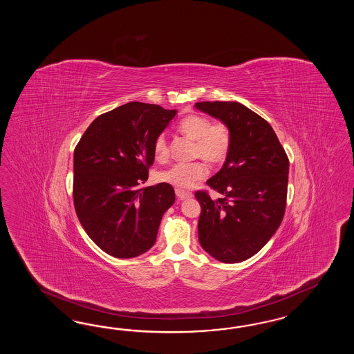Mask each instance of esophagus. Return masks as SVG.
Wrapping results in <instances>:
<instances>
[{"instance_id":"esophagus-1","label":"esophagus","mask_w":354,"mask_h":354,"mask_svg":"<svg viewBox=\"0 0 354 354\" xmlns=\"http://www.w3.org/2000/svg\"><path fill=\"white\" fill-rule=\"evenodd\" d=\"M175 193H176V197L179 198V200H185V198H191L193 194L191 192H185V191H182V189H175Z\"/></svg>"}]
</instances>
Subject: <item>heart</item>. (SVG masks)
Masks as SVG:
<instances>
[{
    "instance_id": "heart-1",
    "label": "heart",
    "mask_w": 354,
    "mask_h": 354,
    "mask_svg": "<svg viewBox=\"0 0 354 354\" xmlns=\"http://www.w3.org/2000/svg\"><path fill=\"white\" fill-rule=\"evenodd\" d=\"M179 131L187 138L196 141L193 150L194 158H203L210 165L225 162L231 148V133L223 123H213L209 118L198 114H189L179 122ZM153 154L158 162L169 158V141L165 135H158L153 144ZM207 175L204 162L175 163L169 169L157 174V180L169 184L178 189H188Z\"/></svg>"
}]
</instances>
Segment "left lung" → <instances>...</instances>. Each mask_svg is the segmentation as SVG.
I'll return each mask as SVG.
<instances>
[{"label":"left lung","instance_id":"obj_1","mask_svg":"<svg viewBox=\"0 0 354 354\" xmlns=\"http://www.w3.org/2000/svg\"><path fill=\"white\" fill-rule=\"evenodd\" d=\"M194 106L219 119L231 133L223 167L206 182L221 197L194 193L201 205L198 241L215 259L237 263L265 247L281 223L290 161L272 127L240 102L205 101Z\"/></svg>","mask_w":354,"mask_h":354}]
</instances>
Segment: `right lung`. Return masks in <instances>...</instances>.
<instances>
[{
	"label": "right lung",
	"instance_id": "add662e5",
	"mask_svg": "<svg viewBox=\"0 0 354 354\" xmlns=\"http://www.w3.org/2000/svg\"><path fill=\"white\" fill-rule=\"evenodd\" d=\"M176 110L129 102L97 117L74 151V206L101 250L133 258L154 245L162 216L175 203L169 184L140 188L154 162L153 144Z\"/></svg>",
	"mask_w": 354,
	"mask_h": 354
}]
</instances>
